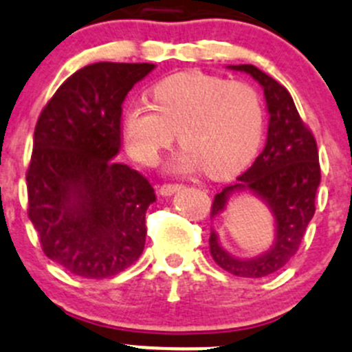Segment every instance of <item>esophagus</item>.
<instances>
[{
	"label": "esophagus",
	"mask_w": 352,
	"mask_h": 352,
	"mask_svg": "<svg viewBox=\"0 0 352 352\" xmlns=\"http://www.w3.org/2000/svg\"><path fill=\"white\" fill-rule=\"evenodd\" d=\"M182 184H163V186L160 187V195L161 196H172L173 192L180 191L182 189Z\"/></svg>",
	"instance_id": "esophagus-1"
}]
</instances>
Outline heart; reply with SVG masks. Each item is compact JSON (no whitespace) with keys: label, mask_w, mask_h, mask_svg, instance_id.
<instances>
[{"label":"heart","mask_w":352,"mask_h":352,"mask_svg":"<svg viewBox=\"0 0 352 352\" xmlns=\"http://www.w3.org/2000/svg\"><path fill=\"white\" fill-rule=\"evenodd\" d=\"M151 104H131L123 131L131 156L154 165L172 147L179 131L184 151L177 172L203 168L210 177H228L254 157L264 135L261 95L245 81L201 71L163 78L151 90Z\"/></svg>","instance_id":"heart-1"}]
</instances>
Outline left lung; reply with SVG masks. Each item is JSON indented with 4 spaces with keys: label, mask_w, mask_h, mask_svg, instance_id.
<instances>
[{
    "label": "left lung",
    "mask_w": 352,
    "mask_h": 352,
    "mask_svg": "<svg viewBox=\"0 0 352 352\" xmlns=\"http://www.w3.org/2000/svg\"><path fill=\"white\" fill-rule=\"evenodd\" d=\"M250 74L262 85L267 102L269 128L264 151L254 165L238 177V182L215 195L210 215L224 212L236 191L254 192L267 203L274 215L276 239L265 254L254 258H236L210 232V254L217 265L241 278H264L280 271L300 246L304 232L314 215V199L321 180L316 139L302 121L287 88L252 64L231 65Z\"/></svg>",
    "instance_id": "1"
}]
</instances>
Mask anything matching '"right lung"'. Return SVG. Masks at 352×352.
<instances>
[{"label": "right lung", "mask_w": 352, "mask_h": 352, "mask_svg": "<svg viewBox=\"0 0 352 352\" xmlns=\"http://www.w3.org/2000/svg\"><path fill=\"white\" fill-rule=\"evenodd\" d=\"M154 64L97 62L76 71L34 128L28 215L48 258L71 274L104 280L130 267L146 243L149 180L113 160L121 104Z\"/></svg>", "instance_id": "right-lung-1"}]
</instances>
